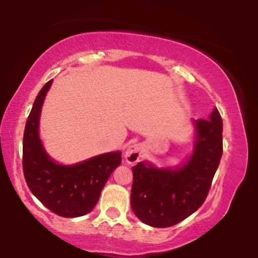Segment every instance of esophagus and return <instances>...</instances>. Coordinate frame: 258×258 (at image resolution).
I'll return each instance as SVG.
<instances>
[{
  "label": "esophagus",
  "instance_id": "obj_1",
  "mask_svg": "<svg viewBox=\"0 0 258 258\" xmlns=\"http://www.w3.org/2000/svg\"><path fill=\"white\" fill-rule=\"evenodd\" d=\"M144 153V147L142 144L138 143H133L131 146L127 147L126 152H125V159L126 162L130 165H135L141 160L142 155Z\"/></svg>",
  "mask_w": 258,
  "mask_h": 258
}]
</instances>
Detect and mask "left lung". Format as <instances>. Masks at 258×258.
Here are the masks:
<instances>
[{
  "instance_id": "8db88e82",
  "label": "left lung",
  "mask_w": 258,
  "mask_h": 258,
  "mask_svg": "<svg viewBox=\"0 0 258 258\" xmlns=\"http://www.w3.org/2000/svg\"><path fill=\"white\" fill-rule=\"evenodd\" d=\"M193 150L182 164L158 167L141 161L132 167V211L148 226H174L194 214L206 199L223 152V123L216 108L209 119L193 120Z\"/></svg>"
}]
</instances>
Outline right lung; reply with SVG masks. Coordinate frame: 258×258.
I'll return each instance as SVG.
<instances>
[{
  "mask_svg": "<svg viewBox=\"0 0 258 258\" xmlns=\"http://www.w3.org/2000/svg\"><path fill=\"white\" fill-rule=\"evenodd\" d=\"M53 80L38 92L26 120L23 138V171L31 193L55 215L74 218L92 211L121 152H109L73 165L59 164L48 155L40 137V116Z\"/></svg>",
  "mask_w": 258,
  "mask_h": 258,
  "instance_id": "right-lung-1",
  "label": "right lung"
}]
</instances>
